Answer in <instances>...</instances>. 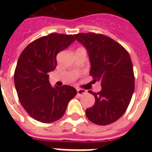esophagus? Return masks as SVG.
Returning <instances> with one entry per match:
<instances>
[{
    "instance_id": "obj_1",
    "label": "esophagus",
    "mask_w": 152,
    "mask_h": 152,
    "mask_svg": "<svg viewBox=\"0 0 152 152\" xmlns=\"http://www.w3.org/2000/svg\"><path fill=\"white\" fill-rule=\"evenodd\" d=\"M86 93H87L86 90H83V89H77V95L78 96L84 95Z\"/></svg>"
}]
</instances>
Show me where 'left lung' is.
<instances>
[{"mask_svg":"<svg viewBox=\"0 0 152 152\" xmlns=\"http://www.w3.org/2000/svg\"><path fill=\"white\" fill-rule=\"evenodd\" d=\"M75 39L87 50L93 83L100 82L95 104L86 110L88 119L99 125L119 119L129 105L134 91L133 64L128 51L110 37L96 33H78Z\"/></svg>","mask_w":152,"mask_h":152,"instance_id":"8db88e82","label":"left lung"}]
</instances>
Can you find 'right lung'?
<instances>
[{
  "instance_id": "right-lung-1",
  "label": "right lung",
  "mask_w": 152,
  "mask_h": 152,
  "mask_svg": "<svg viewBox=\"0 0 152 152\" xmlns=\"http://www.w3.org/2000/svg\"><path fill=\"white\" fill-rule=\"evenodd\" d=\"M74 35L50 33L27 46L16 65L14 81L19 102L33 119L51 123L64 115L77 94L69 85L52 87L49 73L57 65L56 56L74 42Z\"/></svg>"
}]
</instances>
